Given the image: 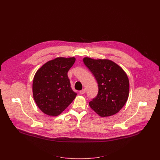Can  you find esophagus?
Returning <instances> with one entry per match:
<instances>
[{"label": "esophagus", "instance_id": "esophagus-1", "mask_svg": "<svg viewBox=\"0 0 160 160\" xmlns=\"http://www.w3.org/2000/svg\"><path fill=\"white\" fill-rule=\"evenodd\" d=\"M79 93H80L81 94H84V93H86V89H82L81 91H80Z\"/></svg>", "mask_w": 160, "mask_h": 160}]
</instances>
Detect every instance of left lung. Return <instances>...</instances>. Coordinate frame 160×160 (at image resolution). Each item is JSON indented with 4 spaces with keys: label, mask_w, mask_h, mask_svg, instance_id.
<instances>
[{
    "label": "left lung",
    "mask_w": 160,
    "mask_h": 160,
    "mask_svg": "<svg viewBox=\"0 0 160 160\" xmlns=\"http://www.w3.org/2000/svg\"><path fill=\"white\" fill-rule=\"evenodd\" d=\"M83 62L95 76L98 86L97 95L89 102L90 107L102 117L117 113L129 97V82L126 73L110 60L85 57Z\"/></svg>",
    "instance_id": "8db88e82"
}]
</instances>
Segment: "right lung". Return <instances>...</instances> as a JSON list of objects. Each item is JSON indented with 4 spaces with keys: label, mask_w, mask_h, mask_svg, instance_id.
I'll list each match as a JSON object with an SVG mask.
<instances>
[{
    "label": "right lung",
    "mask_w": 160,
    "mask_h": 160,
    "mask_svg": "<svg viewBox=\"0 0 160 160\" xmlns=\"http://www.w3.org/2000/svg\"><path fill=\"white\" fill-rule=\"evenodd\" d=\"M75 60L74 57H58L47 62L36 72L33 97L44 113L51 116L61 114L77 95L71 88L67 74Z\"/></svg>",
    "instance_id": "1"
}]
</instances>
